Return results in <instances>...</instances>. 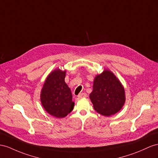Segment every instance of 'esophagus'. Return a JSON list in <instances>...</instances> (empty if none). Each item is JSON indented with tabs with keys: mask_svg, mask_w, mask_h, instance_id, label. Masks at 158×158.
<instances>
[{
	"mask_svg": "<svg viewBox=\"0 0 158 158\" xmlns=\"http://www.w3.org/2000/svg\"><path fill=\"white\" fill-rule=\"evenodd\" d=\"M87 94H85V93H81V94H79V95H78V98H86L87 97Z\"/></svg>",
	"mask_w": 158,
	"mask_h": 158,
	"instance_id": "34e87169",
	"label": "esophagus"
}]
</instances>
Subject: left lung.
<instances>
[{
    "label": "left lung",
    "instance_id": "obj_1",
    "mask_svg": "<svg viewBox=\"0 0 158 158\" xmlns=\"http://www.w3.org/2000/svg\"><path fill=\"white\" fill-rule=\"evenodd\" d=\"M89 98L99 114L104 116L114 115L125 103L124 87L111 71L106 69L95 77Z\"/></svg>",
    "mask_w": 158,
    "mask_h": 158
}]
</instances>
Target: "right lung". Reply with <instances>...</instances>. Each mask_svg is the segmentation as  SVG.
<instances>
[{"label": "right lung", "mask_w": 158, "mask_h": 158, "mask_svg": "<svg viewBox=\"0 0 158 158\" xmlns=\"http://www.w3.org/2000/svg\"><path fill=\"white\" fill-rule=\"evenodd\" d=\"M66 71L59 69L47 76L40 92V102L44 110L57 118L67 116L73 110L70 88L64 82Z\"/></svg>", "instance_id": "obj_1"}]
</instances>
